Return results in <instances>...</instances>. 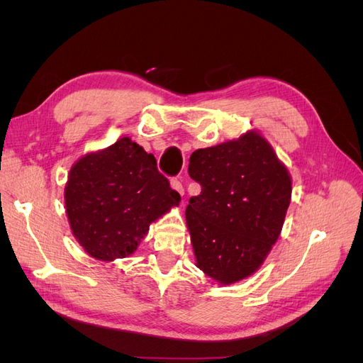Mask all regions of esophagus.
<instances>
[{"label":"esophagus","instance_id":"34e87169","mask_svg":"<svg viewBox=\"0 0 363 363\" xmlns=\"http://www.w3.org/2000/svg\"><path fill=\"white\" fill-rule=\"evenodd\" d=\"M171 188H172L175 192H179L180 195H184L183 184L180 183V180H177V179H172V180H171Z\"/></svg>","mask_w":363,"mask_h":363}]
</instances>
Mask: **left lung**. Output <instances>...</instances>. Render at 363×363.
Returning a JSON list of instances; mask_svg holds the SVG:
<instances>
[{
    "label": "left lung",
    "instance_id": "left-lung-1",
    "mask_svg": "<svg viewBox=\"0 0 363 363\" xmlns=\"http://www.w3.org/2000/svg\"><path fill=\"white\" fill-rule=\"evenodd\" d=\"M189 175L201 184L186 207L196 267L219 284L252 276L281 232L292 195L288 168L259 131L248 130L195 150Z\"/></svg>",
    "mask_w": 363,
    "mask_h": 363
}]
</instances>
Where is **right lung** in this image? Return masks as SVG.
Here are the masks:
<instances>
[{"mask_svg": "<svg viewBox=\"0 0 363 363\" xmlns=\"http://www.w3.org/2000/svg\"><path fill=\"white\" fill-rule=\"evenodd\" d=\"M180 200L157 171L155 156L130 138L86 152L72 164L65 186L72 235L87 255L101 262L133 255L150 224Z\"/></svg>", "mask_w": 363, "mask_h": 363, "instance_id": "right-lung-1", "label": "right lung"}]
</instances>
